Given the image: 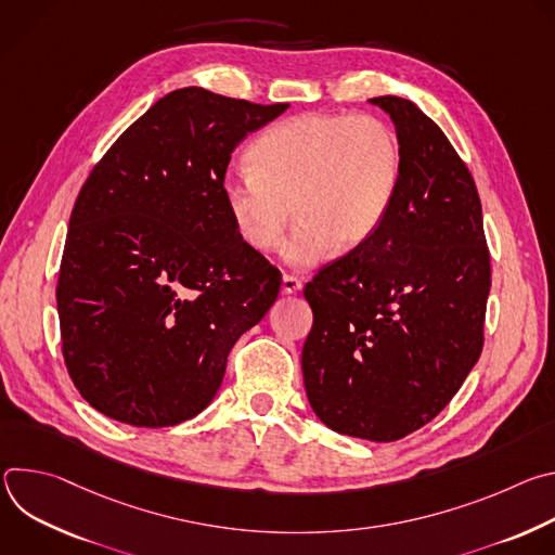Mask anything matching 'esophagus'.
Listing matches in <instances>:
<instances>
[{"instance_id": "34e87169", "label": "esophagus", "mask_w": 555, "mask_h": 555, "mask_svg": "<svg viewBox=\"0 0 555 555\" xmlns=\"http://www.w3.org/2000/svg\"><path fill=\"white\" fill-rule=\"evenodd\" d=\"M300 279L292 276V274H283V281H281V294H296L300 289Z\"/></svg>"}]
</instances>
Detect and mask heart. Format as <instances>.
<instances>
[{"label":"heart","mask_w":555,"mask_h":555,"mask_svg":"<svg viewBox=\"0 0 555 555\" xmlns=\"http://www.w3.org/2000/svg\"><path fill=\"white\" fill-rule=\"evenodd\" d=\"M253 169H230L221 199L240 240L257 253L283 246L285 263L309 268L334 248H362L384 223L402 180V144L375 116L309 112L263 131Z\"/></svg>","instance_id":"b5f03b06"}]
</instances>
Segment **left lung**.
<instances>
[{"label": "left lung", "instance_id": "left-lung-1", "mask_svg": "<svg viewBox=\"0 0 555 555\" xmlns=\"http://www.w3.org/2000/svg\"><path fill=\"white\" fill-rule=\"evenodd\" d=\"M402 144V180L371 240L305 285L307 400L349 437L395 441L435 420L483 349L490 253L481 199L443 131L411 101L369 99Z\"/></svg>", "mask_w": 555, "mask_h": 555}]
</instances>
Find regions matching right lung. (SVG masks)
<instances>
[{"instance_id":"obj_1","label":"right lung","mask_w":555,"mask_h":555,"mask_svg":"<svg viewBox=\"0 0 555 555\" xmlns=\"http://www.w3.org/2000/svg\"><path fill=\"white\" fill-rule=\"evenodd\" d=\"M287 107L176 90L78 193L56 309L67 373L99 413L138 428L195 417L276 300L281 274L240 240L221 178L234 146Z\"/></svg>"}]
</instances>
